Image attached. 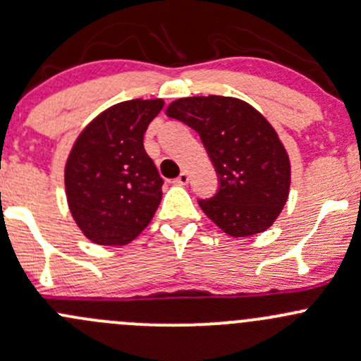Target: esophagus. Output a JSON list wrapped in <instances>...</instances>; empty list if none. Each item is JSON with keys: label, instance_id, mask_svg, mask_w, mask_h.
Segmentation results:
<instances>
[{"label": "esophagus", "instance_id": "esophagus-1", "mask_svg": "<svg viewBox=\"0 0 361 361\" xmlns=\"http://www.w3.org/2000/svg\"><path fill=\"white\" fill-rule=\"evenodd\" d=\"M188 180H190V174H188L187 171H181V174L173 181V183L174 185H187Z\"/></svg>", "mask_w": 361, "mask_h": 361}]
</instances>
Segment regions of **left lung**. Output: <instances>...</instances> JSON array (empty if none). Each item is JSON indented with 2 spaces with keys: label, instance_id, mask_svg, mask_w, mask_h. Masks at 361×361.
Returning <instances> with one entry per match:
<instances>
[{
  "label": "left lung",
  "instance_id": "8db88e82",
  "mask_svg": "<svg viewBox=\"0 0 361 361\" xmlns=\"http://www.w3.org/2000/svg\"><path fill=\"white\" fill-rule=\"evenodd\" d=\"M166 114L199 133L218 173V193L199 200L204 214L235 238L270 228L289 197L290 161L267 117L219 94L178 98Z\"/></svg>",
  "mask_w": 361,
  "mask_h": 361
}]
</instances>
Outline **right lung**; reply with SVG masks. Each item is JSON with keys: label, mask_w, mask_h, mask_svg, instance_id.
<instances>
[{"label": "right lung", "mask_w": 361, "mask_h": 361, "mask_svg": "<svg viewBox=\"0 0 361 361\" xmlns=\"http://www.w3.org/2000/svg\"><path fill=\"white\" fill-rule=\"evenodd\" d=\"M162 98L121 102L98 114L72 145L63 171L75 225L98 245H126L149 226L162 199V178L143 135Z\"/></svg>", "instance_id": "right-lung-1"}]
</instances>
